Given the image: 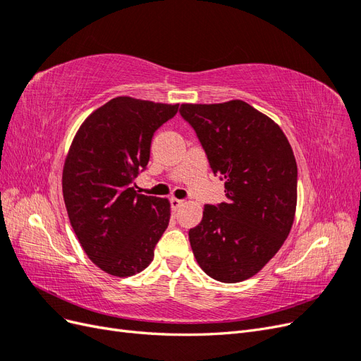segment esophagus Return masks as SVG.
<instances>
[{
	"label": "esophagus",
	"mask_w": 361,
	"mask_h": 361,
	"mask_svg": "<svg viewBox=\"0 0 361 361\" xmlns=\"http://www.w3.org/2000/svg\"><path fill=\"white\" fill-rule=\"evenodd\" d=\"M170 203H171V207H173V209H178V207H180V206L183 204V200L176 199V197H171V199H170Z\"/></svg>",
	"instance_id": "34e87169"
}]
</instances>
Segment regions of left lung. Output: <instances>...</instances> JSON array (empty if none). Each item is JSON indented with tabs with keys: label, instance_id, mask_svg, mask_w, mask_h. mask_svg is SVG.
I'll list each match as a JSON object with an SVG mask.
<instances>
[{
	"label": "left lung",
	"instance_id": "left-lung-1",
	"mask_svg": "<svg viewBox=\"0 0 361 361\" xmlns=\"http://www.w3.org/2000/svg\"><path fill=\"white\" fill-rule=\"evenodd\" d=\"M226 202L206 204L190 244L207 276L238 283L253 277L288 238L297 209V161L280 126L244 101L182 104Z\"/></svg>",
	"mask_w": 361,
	"mask_h": 361
}]
</instances>
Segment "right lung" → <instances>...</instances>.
Wrapping results in <instances>:
<instances>
[{"mask_svg":"<svg viewBox=\"0 0 361 361\" xmlns=\"http://www.w3.org/2000/svg\"><path fill=\"white\" fill-rule=\"evenodd\" d=\"M178 108L118 96L87 117L72 141L64 203L85 255L108 274L128 277L149 267L169 226V200L138 194L133 183L147 166L155 130Z\"/></svg>","mask_w":361,"mask_h":361,"instance_id":"add662e5","label":"right lung"}]
</instances>
